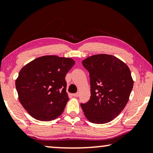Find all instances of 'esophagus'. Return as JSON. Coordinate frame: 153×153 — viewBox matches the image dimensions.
<instances>
[{
    "label": "esophagus",
    "mask_w": 153,
    "mask_h": 153,
    "mask_svg": "<svg viewBox=\"0 0 153 153\" xmlns=\"http://www.w3.org/2000/svg\"><path fill=\"white\" fill-rule=\"evenodd\" d=\"M72 95L74 96V97H79V93H74V94H72Z\"/></svg>",
    "instance_id": "34e87169"
}]
</instances>
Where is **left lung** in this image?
I'll list each match as a JSON object with an SVG mask.
<instances>
[{
    "label": "left lung",
    "mask_w": 153,
    "mask_h": 153,
    "mask_svg": "<svg viewBox=\"0 0 153 153\" xmlns=\"http://www.w3.org/2000/svg\"><path fill=\"white\" fill-rule=\"evenodd\" d=\"M88 71L91 98L81 104L90 122L104 124L116 118L124 109L132 90L134 81L125 62L114 56L97 54L82 61Z\"/></svg>",
    "instance_id": "obj_1"
}]
</instances>
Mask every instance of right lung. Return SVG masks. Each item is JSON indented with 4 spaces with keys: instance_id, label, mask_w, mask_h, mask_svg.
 <instances>
[{
    "instance_id": "right-lung-1",
    "label": "right lung",
    "mask_w": 153,
    "mask_h": 153,
    "mask_svg": "<svg viewBox=\"0 0 153 153\" xmlns=\"http://www.w3.org/2000/svg\"><path fill=\"white\" fill-rule=\"evenodd\" d=\"M74 64L70 58L45 56L22 68L16 88L20 103L33 118L50 121L62 114L69 100L65 76Z\"/></svg>"
}]
</instances>
